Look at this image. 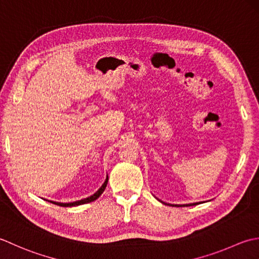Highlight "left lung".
Returning a JSON list of instances; mask_svg holds the SVG:
<instances>
[{
	"instance_id": "obj_1",
	"label": "left lung",
	"mask_w": 259,
	"mask_h": 259,
	"mask_svg": "<svg viewBox=\"0 0 259 259\" xmlns=\"http://www.w3.org/2000/svg\"><path fill=\"white\" fill-rule=\"evenodd\" d=\"M159 200V199H157ZM161 201V200H160ZM162 203H164V204H168V205H172V207H190V205H196V204H198V202L197 203H189V204H170V203H165V202H163V201H161Z\"/></svg>"
}]
</instances>
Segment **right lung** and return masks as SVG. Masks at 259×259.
Here are the masks:
<instances>
[{
  "label": "right lung",
  "instance_id": "right-lung-1",
  "mask_svg": "<svg viewBox=\"0 0 259 259\" xmlns=\"http://www.w3.org/2000/svg\"><path fill=\"white\" fill-rule=\"evenodd\" d=\"M107 183H108V176H106V179H105V181L103 183V186L100 187L96 192H95L93 196L88 197V198H85V199H81V200H78V201H73V202H57V201H51V200H47V201H49L51 203H55V204H58L60 205V207H76V205H80V204H85V203H88V202H92V201H95V200L98 199L100 197V194H102L104 192V190L106 189L107 187ZM46 200V199H45Z\"/></svg>",
  "mask_w": 259,
  "mask_h": 259
}]
</instances>
